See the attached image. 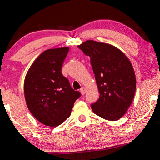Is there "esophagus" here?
Masks as SVG:
<instances>
[{
	"label": "esophagus",
	"instance_id": "esophagus-1",
	"mask_svg": "<svg viewBox=\"0 0 160 160\" xmlns=\"http://www.w3.org/2000/svg\"><path fill=\"white\" fill-rule=\"evenodd\" d=\"M80 92H81V94H82V95H84V94H85V92H86V88H84V87H82V88H80Z\"/></svg>",
	"mask_w": 160,
	"mask_h": 160
}]
</instances>
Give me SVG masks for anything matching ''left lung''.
Here are the masks:
<instances>
[{
  "label": "left lung",
  "mask_w": 160,
  "mask_h": 160,
  "mask_svg": "<svg viewBox=\"0 0 160 160\" xmlns=\"http://www.w3.org/2000/svg\"><path fill=\"white\" fill-rule=\"evenodd\" d=\"M90 57L99 98L91 104L93 112L109 121L125 114L133 100L136 79L129 59L113 46L88 40L78 46Z\"/></svg>",
  "instance_id": "8db88e82"
}]
</instances>
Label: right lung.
<instances>
[{
  "label": "right lung",
  "mask_w": 160,
  "mask_h": 160,
  "mask_svg": "<svg viewBox=\"0 0 160 160\" xmlns=\"http://www.w3.org/2000/svg\"><path fill=\"white\" fill-rule=\"evenodd\" d=\"M68 47L51 48L38 56L28 71L24 83L27 106L44 125L56 127L69 117L75 100V91L61 72Z\"/></svg>",
  "instance_id": "right-lung-1"
}]
</instances>
